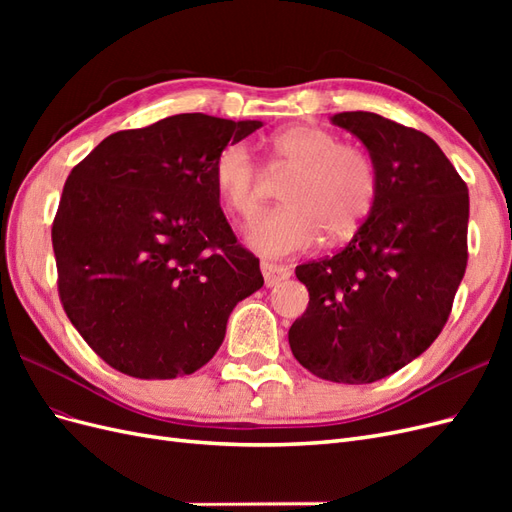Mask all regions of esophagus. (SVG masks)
<instances>
[{
    "instance_id": "obj_1",
    "label": "esophagus",
    "mask_w": 512,
    "mask_h": 512,
    "mask_svg": "<svg viewBox=\"0 0 512 512\" xmlns=\"http://www.w3.org/2000/svg\"><path fill=\"white\" fill-rule=\"evenodd\" d=\"M260 271H262V277H265V284L269 288L277 286V284L288 280V277H290V271L282 265H275V262H262Z\"/></svg>"
}]
</instances>
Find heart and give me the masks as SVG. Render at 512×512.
<instances>
[{
  "mask_svg": "<svg viewBox=\"0 0 512 512\" xmlns=\"http://www.w3.org/2000/svg\"><path fill=\"white\" fill-rule=\"evenodd\" d=\"M273 164L294 170L284 183L286 205L269 209L247 230V241L265 256H290L359 230L376 207L380 173L365 147L342 143L335 132L292 126L271 136ZM213 183L226 209L250 220L260 207V166L245 141L226 143L213 160Z\"/></svg>",
  "mask_w": 512,
  "mask_h": 512,
  "instance_id": "1",
  "label": "heart"
}]
</instances>
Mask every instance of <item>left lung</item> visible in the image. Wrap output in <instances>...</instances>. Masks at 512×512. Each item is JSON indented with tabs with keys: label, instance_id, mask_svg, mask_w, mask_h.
I'll use <instances>...</instances> for the list:
<instances>
[{
	"label": "left lung",
	"instance_id": "left-lung-1",
	"mask_svg": "<svg viewBox=\"0 0 512 512\" xmlns=\"http://www.w3.org/2000/svg\"><path fill=\"white\" fill-rule=\"evenodd\" d=\"M376 158L380 194L335 256L297 267L309 292L288 331L314 376L367 384L423 354L451 316L468 265V185L436 141L376 113H337Z\"/></svg>",
	"mask_w": 512,
	"mask_h": 512
}]
</instances>
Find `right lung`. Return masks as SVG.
I'll return each instance as SVG.
<instances>
[{
    "instance_id": "right-lung-1",
    "label": "right lung",
    "mask_w": 512,
    "mask_h": 512,
    "mask_svg": "<svg viewBox=\"0 0 512 512\" xmlns=\"http://www.w3.org/2000/svg\"><path fill=\"white\" fill-rule=\"evenodd\" d=\"M260 121L203 113L121 130L72 168L51 228L57 290L104 363L141 380L194 374L265 280L213 183L218 151Z\"/></svg>"
}]
</instances>
